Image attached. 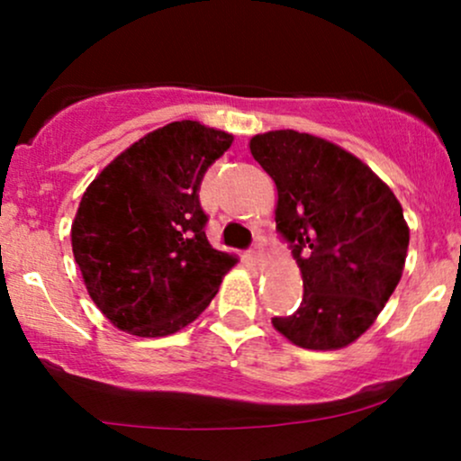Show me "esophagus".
Listing matches in <instances>:
<instances>
[{
	"label": "esophagus",
	"mask_w": 461,
	"mask_h": 461,
	"mask_svg": "<svg viewBox=\"0 0 461 461\" xmlns=\"http://www.w3.org/2000/svg\"><path fill=\"white\" fill-rule=\"evenodd\" d=\"M260 257H263V248H260V243H254L252 249L248 252V258L252 265H260Z\"/></svg>",
	"instance_id": "34e87169"
}]
</instances>
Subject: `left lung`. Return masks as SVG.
Segmentation results:
<instances>
[{
  "label": "left lung",
  "instance_id": "1",
  "mask_svg": "<svg viewBox=\"0 0 461 461\" xmlns=\"http://www.w3.org/2000/svg\"><path fill=\"white\" fill-rule=\"evenodd\" d=\"M249 151L276 181V229L303 277L299 310L271 322L301 348H344L376 321L404 271L402 204L359 158L318 136L276 130L254 136Z\"/></svg>",
  "mask_w": 461,
  "mask_h": 461
}]
</instances>
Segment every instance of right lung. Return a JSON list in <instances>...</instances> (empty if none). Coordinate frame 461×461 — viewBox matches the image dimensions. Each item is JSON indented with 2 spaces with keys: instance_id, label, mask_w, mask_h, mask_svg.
<instances>
[{
  "instance_id": "1",
  "label": "right lung",
  "mask_w": 461,
  "mask_h": 461,
  "mask_svg": "<svg viewBox=\"0 0 461 461\" xmlns=\"http://www.w3.org/2000/svg\"><path fill=\"white\" fill-rule=\"evenodd\" d=\"M232 136L173 122L136 140L92 181L72 221V252L89 297L122 331L162 338L212 303L235 257L204 235L207 168Z\"/></svg>"
}]
</instances>
